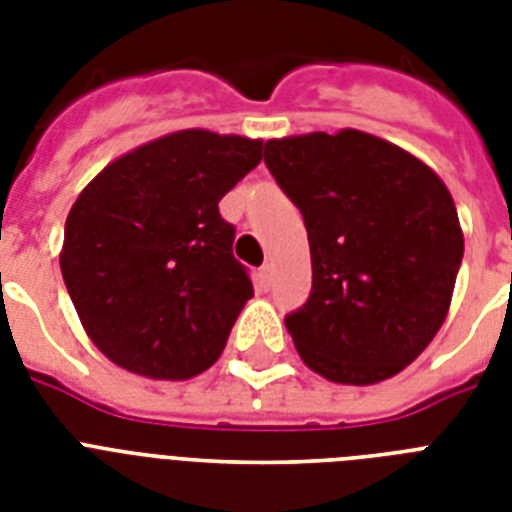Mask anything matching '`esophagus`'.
<instances>
[{"label":"esophagus","mask_w":512,"mask_h":512,"mask_svg":"<svg viewBox=\"0 0 512 512\" xmlns=\"http://www.w3.org/2000/svg\"><path fill=\"white\" fill-rule=\"evenodd\" d=\"M257 279H260V287H271V281H273V265L271 263H265L263 268H260V273H257Z\"/></svg>","instance_id":"esophagus-1"}]
</instances>
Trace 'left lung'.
<instances>
[{
    "instance_id": "left-lung-1",
    "label": "left lung",
    "mask_w": 512,
    "mask_h": 512,
    "mask_svg": "<svg viewBox=\"0 0 512 512\" xmlns=\"http://www.w3.org/2000/svg\"><path fill=\"white\" fill-rule=\"evenodd\" d=\"M265 167L311 244V295L284 316L297 353L332 382L398 374L452 303L465 252L452 193L404 148L358 130L268 140Z\"/></svg>"
}]
</instances>
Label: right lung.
I'll return each instance as SVG.
<instances>
[{"label":"right lung","instance_id":"right-lung-1","mask_svg":"<svg viewBox=\"0 0 512 512\" xmlns=\"http://www.w3.org/2000/svg\"><path fill=\"white\" fill-rule=\"evenodd\" d=\"M260 159L263 140L183 130L124 154L79 193L60 271L114 364L188 380L223 353L255 289L217 204Z\"/></svg>","mask_w":512,"mask_h":512}]
</instances>
